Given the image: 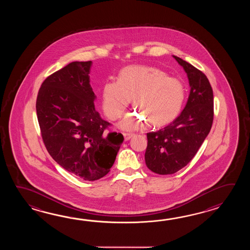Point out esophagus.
I'll return each mask as SVG.
<instances>
[{"mask_svg": "<svg viewBox=\"0 0 250 250\" xmlns=\"http://www.w3.org/2000/svg\"><path fill=\"white\" fill-rule=\"evenodd\" d=\"M123 136H124V139H125V141H127L128 139H130V138H132L133 133H126L123 132Z\"/></svg>", "mask_w": 250, "mask_h": 250, "instance_id": "obj_1", "label": "esophagus"}]
</instances>
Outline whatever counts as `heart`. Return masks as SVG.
<instances>
[{"label":"heart","mask_w":250,"mask_h":250,"mask_svg":"<svg viewBox=\"0 0 250 250\" xmlns=\"http://www.w3.org/2000/svg\"><path fill=\"white\" fill-rule=\"evenodd\" d=\"M181 80L163 70L146 65H131L122 69L117 81H108L102 88V107L106 117L115 121L122 116L132 99L137 112L127 114L120 126L123 129L143 127L145 120L154 127L170 123L181 112L185 100Z\"/></svg>","instance_id":"1"}]
</instances>
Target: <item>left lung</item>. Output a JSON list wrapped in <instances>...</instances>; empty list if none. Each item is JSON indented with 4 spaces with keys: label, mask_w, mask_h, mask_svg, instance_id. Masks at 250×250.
Wrapping results in <instances>:
<instances>
[{
    "label": "left lung",
    "mask_w": 250,
    "mask_h": 250,
    "mask_svg": "<svg viewBox=\"0 0 250 250\" xmlns=\"http://www.w3.org/2000/svg\"><path fill=\"white\" fill-rule=\"evenodd\" d=\"M173 57L187 72L190 93L184 110L172 123L146 134V165L161 175L175 173L193 159L213 121V95L208 77L186 61Z\"/></svg>",
    "instance_id": "8db88e82"
}]
</instances>
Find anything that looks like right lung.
<instances>
[{
  "label": "right lung",
  "mask_w": 250,
  "mask_h": 250,
  "mask_svg": "<svg viewBox=\"0 0 250 250\" xmlns=\"http://www.w3.org/2000/svg\"><path fill=\"white\" fill-rule=\"evenodd\" d=\"M91 61L73 62L48 76L38 91L37 114L42 142L53 159L85 181L106 175L123 136L112 132L95 109Z\"/></svg>",
  "instance_id": "right-lung-1"
}]
</instances>
